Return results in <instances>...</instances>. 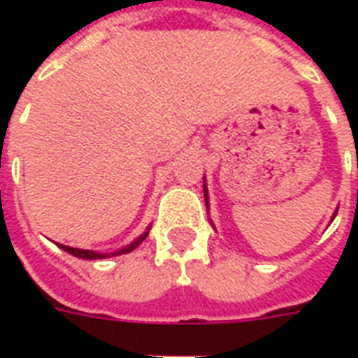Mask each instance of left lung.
Returning <instances> with one entry per match:
<instances>
[{"label":"left lung","mask_w":358,"mask_h":358,"mask_svg":"<svg viewBox=\"0 0 358 358\" xmlns=\"http://www.w3.org/2000/svg\"><path fill=\"white\" fill-rule=\"evenodd\" d=\"M209 195H207V187H205V203H207V207H209V199H207Z\"/></svg>","instance_id":"left-lung-1"}]
</instances>
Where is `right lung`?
<instances>
[{
  "instance_id": "add662e5",
  "label": "right lung",
  "mask_w": 358,
  "mask_h": 358,
  "mask_svg": "<svg viewBox=\"0 0 358 358\" xmlns=\"http://www.w3.org/2000/svg\"><path fill=\"white\" fill-rule=\"evenodd\" d=\"M149 234V228L145 230V232L141 234L138 240H134L130 245H126V248H122L120 251H115V253H95V251H90V249H76V248H69V245H59L61 249H65L66 253H71V255L78 257V259H107V257H115V255H122V253H130V251H134V249L140 245L141 241L148 238Z\"/></svg>"
}]
</instances>
